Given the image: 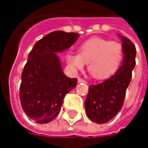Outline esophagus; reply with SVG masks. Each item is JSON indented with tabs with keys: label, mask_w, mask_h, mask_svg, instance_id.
<instances>
[{
	"label": "esophagus",
	"mask_w": 148,
	"mask_h": 148,
	"mask_svg": "<svg viewBox=\"0 0 148 148\" xmlns=\"http://www.w3.org/2000/svg\"><path fill=\"white\" fill-rule=\"evenodd\" d=\"M78 82H79V83H81V82H83V83H86V81L84 79H82V78L79 77V78H78Z\"/></svg>",
	"instance_id": "34e87169"
}]
</instances>
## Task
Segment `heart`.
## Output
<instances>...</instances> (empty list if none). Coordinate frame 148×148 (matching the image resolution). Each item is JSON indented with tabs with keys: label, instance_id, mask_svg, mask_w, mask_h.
<instances>
[{
	"label": "heart",
	"instance_id": "heart-1",
	"mask_svg": "<svg viewBox=\"0 0 148 148\" xmlns=\"http://www.w3.org/2000/svg\"><path fill=\"white\" fill-rule=\"evenodd\" d=\"M123 59V47L119 42L92 38L83 42L78 53H69L67 62L74 70H81L86 62L89 72L98 79L115 74Z\"/></svg>",
	"mask_w": 148,
	"mask_h": 148
}]
</instances>
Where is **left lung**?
<instances>
[{"label": "left lung", "instance_id": "1", "mask_svg": "<svg viewBox=\"0 0 148 148\" xmlns=\"http://www.w3.org/2000/svg\"><path fill=\"white\" fill-rule=\"evenodd\" d=\"M120 38L123 41L124 56L122 66L106 80L91 85L85 101L88 118L99 124L111 120L122 109L135 65V46L129 38L123 36Z\"/></svg>", "mask_w": 148, "mask_h": 148}]
</instances>
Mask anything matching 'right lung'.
Returning a JSON list of instances; mask_svg holds the SVG:
<instances>
[{"instance_id": "right-lung-1", "label": "right lung", "mask_w": 148, "mask_h": 148, "mask_svg": "<svg viewBox=\"0 0 148 148\" xmlns=\"http://www.w3.org/2000/svg\"><path fill=\"white\" fill-rule=\"evenodd\" d=\"M75 32H52L38 41L29 53L21 74L19 98L25 114L38 123H48L60 112L65 95L74 89L76 78L62 72L56 53L74 45Z\"/></svg>"}]
</instances>
